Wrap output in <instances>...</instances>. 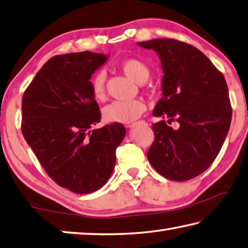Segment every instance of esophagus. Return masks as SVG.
Segmentation results:
<instances>
[{"label":"esophagus","instance_id":"1","mask_svg":"<svg viewBox=\"0 0 248 248\" xmlns=\"http://www.w3.org/2000/svg\"><path fill=\"white\" fill-rule=\"evenodd\" d=\"M137 125V123H133V124H128V125H126V127L127 128H133V127H135Z\"/></svg>","mask_w":248,"mask_h":248}]
</instances>
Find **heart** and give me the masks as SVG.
Returning a JSON list of instances; mask_svg holds the SVG:
<instances>
[{
	"instance_id": "obj_1",
	"label": "heart",
	"mask_w": 248,
	"mask_h": 248,
	"mask_svg": "<svg viewBox=\"0 0 248 248\" xmlns=\"http://www.w3.org/2000/svg\"><path fill=\"white\" fill-rule=\"evenodd\" d=\"M121 69L129 79L144 84L150 76V69L142 61L127 59L121 64ZM91 91L97 100H102L106 95V74L100 71L94 74L90 81ZM146 111V104L141 100L114 101L103 108V119L110 123L131 124Z\"/></svg>"
}]
</instances>
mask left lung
Here are the masks:
<instances>
[{"mask_svg":"<svg viewBox=\"0 0 248 248\" xmlns=\"http://www.w3.org/2000/svg\"><path fill=\"white\" fill-rule=\"evenodd\" d=\"M157 52L163 71L162 98L155 104V141L147 153L159 174L188 181L215 161L232 119L228 85L211 61L196 47L174 39L138 42ZM164 119H168L166 122ZM177 122V126L168 125Z\"/></svg>","mask_w":248,"mask_h":248,"instance_id":"left-lung-1","label":"left lung"}]
</instances>
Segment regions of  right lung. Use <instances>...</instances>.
<instances>
[{
  "label": "right lung",
  "mask_w": 248,
  "mask_h": 248,
  "mask_svg": "<svg viewBox=\"0 0 248 248\" xmlns=\"http://www.w3.org/2000/svg\"><path fill=\"white\" fill-rule=\"evenodd\" d=\"M108 59L89 51L53 56L21 102L26 141L47 175L76 194L93 193L107 183L126 134L120 123L90 131L101 116L90 78Z\"/></svg>",
  "instance_id": "right-lung-1"
}]
</instances>
